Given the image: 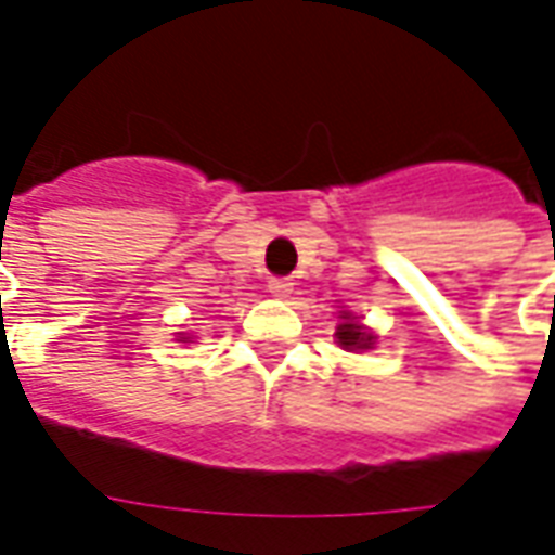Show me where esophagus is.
Segmentation results:
<instances>
[{
  "label": "esophagus",
  "mask_w": 555,
  "mask_h": 555,
  "mask_svg": "<svg viewBox=\"0 0 555 555\" xmlns=\"http://www.w3.org/2000/svg\"><path fill=\"white\" fill-rule=\"evenodd\" d=\"M267 291H270L273 297H288L291 291H294V282L285 276H270L267 279Z\"/></svg>",
  "instance_id": "1"
}]
</instances>
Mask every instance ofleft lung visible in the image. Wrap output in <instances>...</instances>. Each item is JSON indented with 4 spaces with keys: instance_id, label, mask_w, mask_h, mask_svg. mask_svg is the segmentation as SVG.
<instances>
[{
    "instance_id": "8db88e82",
    "label": "left lung",
    "mask_w": 555,
    "mask_h": 555,
    "mask_svg": "<svg viewBox=\"0 0 555 555\" xmlns=\"http://www.w3.org/2000/svg\"><path fill=\"white\" fill-rule=\"evenodd\" d=\"M338 345H345V348H357V350H365L372 348L374 336L372 333H365L360 324H341L338 326Z\"/></svg>"
}]
</instances>
